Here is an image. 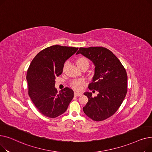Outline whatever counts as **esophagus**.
<instances>
[{
	"label": "esophagus",
	"mask_w": 152,
	"mask_h": 152,
	"mask_svg": "<svg viewBox=\"0 0 152 152\" xmlns=\"http://www.w3.org/2000/svg\"><path fill=\"white\" fill-rule=\"evenodd\" d=\"M82 95V93L81 92H75V95L76 97H79V96H81Z\"/></svg>",
	"instance_id": "esophagus-1"
}]
</instances>
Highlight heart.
Listing matches in <instances>:
<instances>
[{
    "instance_id": "heart-1",
    "label": "heart",
    "mask_w": 152,
    "mask_h": 152,
    "mask_svg": "<svg viewBox=\"0 0 152 152\" xmlns=\"http://www.w3.org/2000/svg\"><path fill=\"white\" fill-rule=\"evenodd\" d=\"M76 64L79 68H81L85 65L89 66V61L84 57H79L76 60ZM84 83V81L83 79H77V80H74L72 81L71 83V86L72 87H73L74 89L79 90L81 89V86Z\"/></svg>"
}]
</instances>
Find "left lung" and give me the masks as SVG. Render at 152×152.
<instances>
[{"label":"left lung","mask_w":152,"mask_h":152,"mask_svg":"<svg viewBox=\"0 0 152 152\" xmlns=\"http://www.w3.org/2000/svg\"><path fill=\"white\" fill-rule=\"evenodd\" d=\"M81 53L92 61L94 75L89 89L97 91V96L86 92L89 100L84 113L94 121H100L112 116L122 104L127 91V76L125 68L112 52L102 47H80Z\"/></svg>","instance_id":"left-lung-1"}]
</instances>
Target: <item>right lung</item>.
I'll return each instance as SVG.
<instances>
[{
	"instance_id": "1",
	"label": "right lung",
	"mask_w": 152,
	"mask_h": 152,
	"mask_svg": "<svg viewBox=\"0 0 152 152\" xmlns=\"http://www.w3.org/2000/svg\"><path fill=\"white\" fill-rule=\"evenodd\" d=\"M78 48L52 45L38 53L27 71L28 94L39 112L54 118L66 111L74 92L65 87L59 92L55 87V78L63 72L64 63Z\"/></svg>"
}]
</instances>
